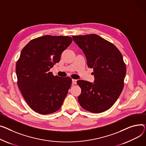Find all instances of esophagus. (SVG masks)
Segmentation results:
<instances>
[{
    "label": "esophagus",
    "mask_w": 146,
    "mask_h": 146,
    "mask_svg": "<svg viewBox=\"0 0 146 146\" xmlns=\"http://www.w3.org/2000/svg\"><path fill=\"white\" fill-rule=\"evenodd\" d=\"M76 83H77V80L72 79V83L73 84H76Z\"/></svg>",
    "instance_id": "esophagus-1"
}]
</instances>
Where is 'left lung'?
Segmentation results:
<instances>
[{"mask_svg": "<svg viewBox=\"0 0 146 146\" xmlns=\"http://www.w3.org/2000/svg\"><path fill=\"white\" fill-rule=\"evenodd\" d=\"M72 37L84 52L94 76V83L77 80L82 89L79 103L91 113L103 112L114 104L123 89L126 67L122 54L113 43L96 34Z\"/></svg>", "mask_w": 146, "mask_h": 146, "instance_id": "8db88e82", "label": "left lung"}]
</instances>
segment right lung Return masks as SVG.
Listing matches in <instances>:
<instances>
[{"label": "right lung", "instance_id": "add662e5", "mask_svg": "<svg viewBox=\"0 0 146 146\" xmlns=\"http://www.w3.org/2000/svg\"><path fill=\"white\" fill-rule=\"evenodd\" d=\"M72 41L69 36L45 35L32 39L22 49L16 65L17 86L35 111L52 114L63 104L72 79L54 76L49 70Z\"/></svg>", "mask_w": 146, "mask_h": 146}]
</instances>
